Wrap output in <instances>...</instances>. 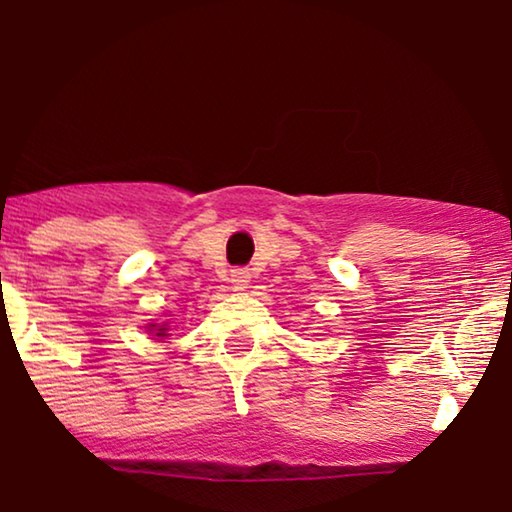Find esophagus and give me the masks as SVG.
<instances>
[{"label": "esophagus", "instance_id": "obj_1", "mask_svg": "<svg viewBox=\"0 0 512 512\" xmlns=\"http://www.w3.org/2000/svg\"><path fill=\"white\" fill-rule=\"evenodd\" d=\"M249 281H251V272L247 268H235L231 272V284L233 288H238V291H244V288L249 286Z\"/></svg>", "mask_w": 512, "mask_h": 512}]
</instances>
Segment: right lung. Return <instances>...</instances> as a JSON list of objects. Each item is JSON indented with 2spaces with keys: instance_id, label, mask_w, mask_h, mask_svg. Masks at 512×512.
Wrapping results in <instances>:
<instances>
[{
  "instance_id": "obj_1",
  "label": "right lung",
  "mask_w": 512,
  "mask_h": 512,
  "mask_svg": "<svg viewBox=\"0 0 512 512\" xmlns=\"http://www.w3.org/2000/svg\"><path fill=\"white\" fill-rule=\"evenodd\" d=\"M154 335H157V337H164V335H166V328H159L157 332H154Z\"/></svg>"
}]
</instances>
